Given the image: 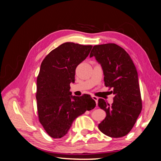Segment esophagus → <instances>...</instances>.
<instances>
[{
	"instance_id": "esophagus-1",
	"label": "esophagus",
	"mask_w": 161,
	"mask_h": 161,
	"mask_svg": "<svg viewBox=\"0 0 161 161\" xmlns=\"http://www.w3.org/2000/svg\"><path fill=\"white\" fill-rule=\"evenodd\" d=\"M92 99H93L95 101V102H96V103L97 104V103H98V98L97 97H95V96H92Z\"/></svg>"
}]
</instances>
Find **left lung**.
Masks as SVG:
<instances>
[{"instance_id":"obj_1","label":"left lung","mask_w":161,"mask_h":161,"mask_svg":"<svg viewBox=\"0 0 161 161\" xmlns=\"http://www.w3.org/2000/svg\"><path fill=\"white\" fill-rule=\"evenodd\" d=\"M93 56L102 66L105 86L114 94L111 105L99 99L98 106L107 113L99 129L110 137H122L130 131L142 110L137 70L129 54L114 43L94 46Z\"/></svg>"}]
</instances>
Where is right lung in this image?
I'll use <instances>...</instances> for the list:
<instances>
[{"label":"right lung","mask_w":161,"mask_h":161,"mask_svg":"<svg viewBox=\"0 0 161 161\" xmlns=\"http://www.w3.org/2000/svg\"><path fill=\"white\" fill-rule=\"evenodd\" d=\"M92 48V45L65 42L43 59L37 79V107L40 124L52 138L63 137L79 116L96 107L90 95L72 96L69 91L76 68Z\"/></svg>","instance_id":"add662e5"}]
</instances>
